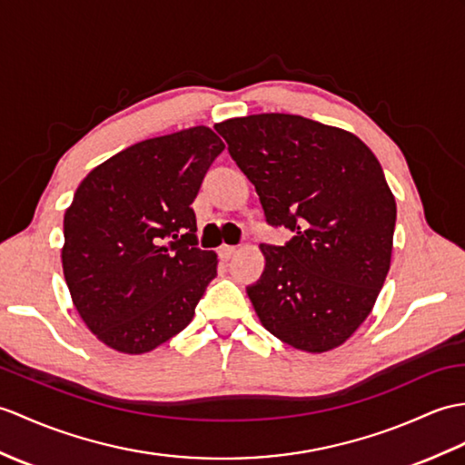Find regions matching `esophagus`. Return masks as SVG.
I'll return each instance as SVG.
<instances>
[{"instance_id":"34e87169","label":"esophagus","mask_w":465,"mask_h":465,"mask_svg":"<svg viewBox=\"0 0 465 465\" xmlns=\"http://www.w3.org/2000/svg\"><path fill=\"white\" fill-rule=\"evenodd\" d=\"M235 252H237V247H233V245H222L220 247V257L228 262V259H232L235 255Z\"/></svg>"}]
</instances>
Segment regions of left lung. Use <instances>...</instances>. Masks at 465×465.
I'll list each match as a JSON object with an SVG mask.
<instances>
[{
    "label": "left lung",
    "mask_w": 465,
    "mask_h": 465,
    "mask_svg": "<svg viewBox=\"0 0 465 465\" xmlns=\"http://www.w3.org/2000/svg\"><path fill=\"white\" fill-rule=\"evenodd\" d=\"M257 190L269 225L295 235L262 243L265 269L247 287L262 325L307 352L337 349L362 325L391 269L396 202L361 138L297 114L215 124Z\"/></svg>",
    "instance_id": "1"
}]
</instances>
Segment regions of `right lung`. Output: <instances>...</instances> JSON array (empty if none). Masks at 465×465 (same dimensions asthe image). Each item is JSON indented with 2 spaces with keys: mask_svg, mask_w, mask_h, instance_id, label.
<instances>
[{
  "mask_svg": "<svg viewBox=\"0 0 465 465\" xmlns=\"http://www.w3.org/2000/svg\"><path fill=\"white\" fill-rule=\"evenodd\" d=\"M225 144L208 126L148 138L89 172L64 212V282L84 325L124 354L190 325L218 255L200 250L196 200Z\"/></svg>",
  "mask_w": 465,
  "mask_h": 465,
  "instance_id": "add662e5",
  "label": "right lung"
}]
</instances>
